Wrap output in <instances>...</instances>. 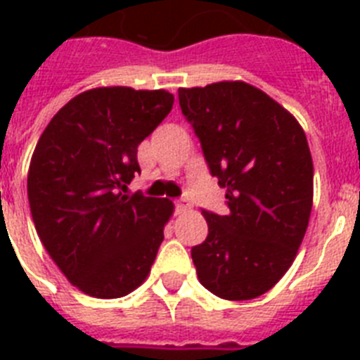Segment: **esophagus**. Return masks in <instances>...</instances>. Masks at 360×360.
<instances>
[{
	"label": "esophagus",
	"mask_w": 360,
	"mask_h": 360,
	"mask_svg": "<svg viewBox=\"0 0 360 360\" xmlns=\"http://www.w3.org/2000/svg\"><path fill=\"white\" fill-rule=\"evenodd\" d=\"M174 205H176V212H178V214H182V212H187L191 209V202H189V200H186V198L178 200V202L174 203Z\"/></svg>",
	"instance_id": "1"
}]
</instances>
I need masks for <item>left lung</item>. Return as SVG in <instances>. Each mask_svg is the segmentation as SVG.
I'll return each instance as SVG.
<instances>
[{"instance_id": "obj_1", "label": "left lung", "mask_w": 360, "mask_h": 360, "mask_svg": "<svg viewBox=\"0 0 360 360\" xmlns=\"http://www.w3.org/2000/svg\"><path fill=\"white\" fill-rule=\"evenodd\" d=\"M184 117L225 187L229 214L202 211L205 241L191 256L200 283L229 301L274 287L294 263L314 200V164L295 117L243 81L180 88Z\"/></svg>"}]
</instances>
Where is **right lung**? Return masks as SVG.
<instances>
[{"label": "right lung", "mask_w": 360, "mask_h": 360, "mask_svg": "<svg viewBox=\"0 0 360 360\" xmlns=\"http://www.w3.org/2000/svg\"><path fill=\"white\" fill-rule=\"evenodd\" d=\"M165 90L104 86L57 111L28 167L37 236L73 287L115 299L148 278L173 202L126 195L141 173L136 148L167 117Z\"/></svg>", "instance_id": "obj_1"}]
</instances>
